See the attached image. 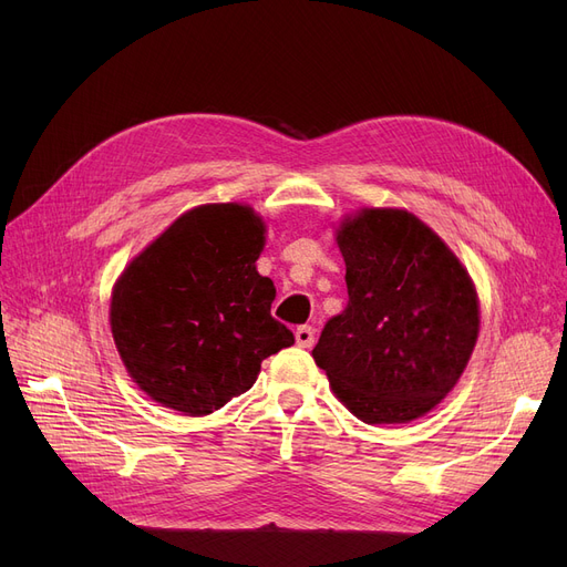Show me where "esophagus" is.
I'll return each mask as SVG.
<instances>
[{
  "label": "esophagus",
  "instance_id": "1",
  "mask_svg": "<svg viewBox=\"0 0 567 567\" xmlns=\"http://www.w3.org/2000/svg\"><path fill=\"white\" fill-rule=\"evenodd\" d=\"M296 342H299V347H303V349H310L315 344V329H312V326H308V323L299 326V329H296Z\"/></svg>",
  "mask_w": 567,
  "mask_h": 567
}]
</instances>
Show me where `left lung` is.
I'll return each instance as SVG.
<instances>
[{
    "mask_svg": "<svg viewBox=\"0 0 567 567\" xmlns=\"http://www.w3.org/2000/svg\"><path fill=\"white\" fill-rule=\"evenodd\" d=\"M347 308L312 349L336 395L363 423H409L464 372L478 338L468 274L419 218L365 208L338 231Z\"/></svg>",
    "mask_w": 567,
    "mask_h": 567,
    "instance_id": "obj_1",
    "label": "left lung"
}]
</instances>
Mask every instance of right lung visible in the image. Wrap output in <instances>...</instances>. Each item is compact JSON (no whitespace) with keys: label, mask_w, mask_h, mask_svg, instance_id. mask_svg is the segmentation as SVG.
Wrapping results in <instances>:
<instances>
[{"label":"right lung","mask_w":567,"mask_h":567,"mask_svg":"<svg viewBox=\"0 0 567 567\" xmlns=\"http://www.w3.org/2000/svg\"><path fill=\"white\" fill-rule=\"evenodd\" d=\"M264 223L241 204L184 214L118 278L110 323L140 389L186 415L246 393L261 361L293 344L274 319L276 287L257 274Z\"/></svg>","instance_id":"add662e5"}]
</instances>
